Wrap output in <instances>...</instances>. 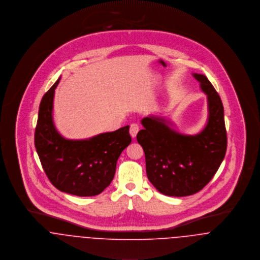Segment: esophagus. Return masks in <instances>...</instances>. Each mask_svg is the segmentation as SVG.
I'll return each mask as SVG.
<instances>
[{"mask_svg": "<svg viewBox=\"0 0 260 260\" xmlns=\"http://www.w3.org/2000/svg\"><path fill=\"white\" fill-rule=\"evenodd\" d=\"M140 131V126L138 123H133L131 124V127H129V134L132 136V138H136L138 133Z\"/></svg>", "mask_w": 260, "mask_h": 260, "instance_id": "esophagus-1", "label": "esophagus"}]
</instances>
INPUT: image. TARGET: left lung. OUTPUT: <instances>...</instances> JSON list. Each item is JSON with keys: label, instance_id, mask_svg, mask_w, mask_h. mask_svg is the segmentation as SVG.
<instances>
[{"label": "left lung", "instance_id": "8db88e82", "mask_svg": "<svg viewBox=\"0 0 260 260\" xmlns=\"http://www.w3.org/2000/svg\"><path fill=\"white\" fill-rule=\"evenodd\" d=\"M207 95L208 118L201 133L182 135L165 117L146 116L137 136L144 148L146 174L162 194L187 197L210 181L219 169L228 146L224 111L219 94L204 75L193 74Z\"/></svg>", "mask_w": 260, "mask_h": 260}]
</instances>
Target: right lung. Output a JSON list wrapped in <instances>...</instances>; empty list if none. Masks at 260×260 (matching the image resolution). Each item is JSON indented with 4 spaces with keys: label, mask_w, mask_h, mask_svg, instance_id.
I'll return each instance as SVG.
<instances>
[{
    "label": "right lung",
    "mask_w": 260,
    "mask_h": 260,
    "mask_svg": "<svg viewBox=\"0 0 260 260\" xmlns=\"http://www.w3.org/2000/svg\"><path fill=\"white\" fill-rule=\"evenodd\" d=\"M59 80L40 104L35 146L45 173L58 190L78 197L98 196L111 184L116 161L132 143L129 125L88 140H66L53 121L54 94Z\"/></svg>",
    "instance_id": "add662e5"
}]
</instances>
